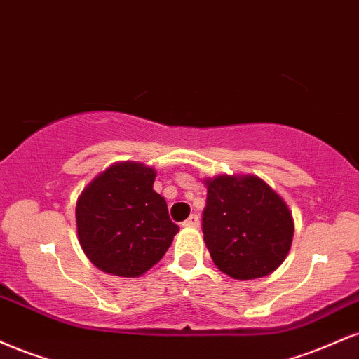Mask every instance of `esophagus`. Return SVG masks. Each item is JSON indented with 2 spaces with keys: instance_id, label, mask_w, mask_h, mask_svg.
<instances>
[{
  "instance_id": "esophagus-1",
  "label": "esophagus",
  "mask_w": 359,
  "mask_h": 359,
  "mask_svg": "<svg viewBox=\"0 0 359 359\" xmlns=\"http://www.w3.org/2000/svg\"><path fill=\"white\" fill-rule=\"evenodd\" d=\"M198 224H201V217H198L197 214H192L191 217L187 219V221H184L182 226H185V227H198Z\"/></svg>"
}]
</instances>
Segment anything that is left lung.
<instances>
[{
  "instance_id": "obj_1",
  "label": "left lung",
  "mask_w": 359,
  "mask_h": 359,
  "mask_svg": "<svg viewBox=\"0 0 359 359\" xmlns=\"http://www.w3.org/2000/svg\"><path fill=\"white\" fill-rule=\"evenodd\" d=\"M205 184L202 232L214 264L243 280L278 269L294 234L283 198L257 177H215Z\"/></svg>"
}]
</instances>
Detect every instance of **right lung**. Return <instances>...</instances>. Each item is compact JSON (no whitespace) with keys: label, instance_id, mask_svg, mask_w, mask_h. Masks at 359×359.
I'll list each match as a JSON object with an SVG mask.
<instances>
[{"label":"right lung","instance_id":"add662e5","mask_svg":"<svg viewBox=\"0 0 359 359\" xmlns=\"http://www.w3.org/2000/svg\"><path fill=\"white\" fill-rule=\"evenodd\" d=\"M154 168L125 162L107 168L76 202L81 249L98 269L137 278L157 264L179 226L154 191Z\"/></svg>","mask_w":359,"mask_h":359}]
</instances>
